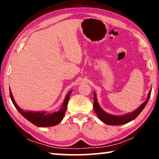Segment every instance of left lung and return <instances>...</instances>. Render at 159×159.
<instances>
[{"instance_id": "obj_1", "label": "left lung", "mask_w": 159, "mask_h": 159, "mask_svg": "<svg viewBox=\"0 0 159 159\" xmlns=\"http://www.w3.org/2000/svg\"><path fill=\"white\" fill-rule=\"evenodd\" d=\"M151 92H152V89H151L149 94H148L147 100L144 102L138 109L134 110V111L133 112L129 113V114H126L125 115H122V116H114V115L109 114L108 113L104 111V110L101 108L100 106L99 105L95 93L94 92L93 108L99 119H100L102 122L105 123V124L111 125H120L125 124V123L130 122L131 120H133L134 118L138 117V116L142 112V111L144 109L145 106L147 105L148 101H149L150 95H151Z\"/></svg>"}]
</instances>
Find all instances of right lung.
<instances>
[{"label":"right lung","instance_id":"add662e5","mask_svg":"<svg viewBox=\"0 0 159 159\" xmlns=\"http://www.w3.org/2000/svg\"><path fill=\"white\" fill-rule=\"evenodd\" d=\"M71 90L68 93L66 96L61 109L58 111L54 113H48L47 111H25L19 107L13 98L11 90L10 89V95L13 104L17 111L25 117L29 122L33 123L34 125L38 127H50V126H55L60 123L63 119V117L65 114L67 104L71 93Z\"/></svg>","mask_w":159,"mask_h":159}]
</instances>
